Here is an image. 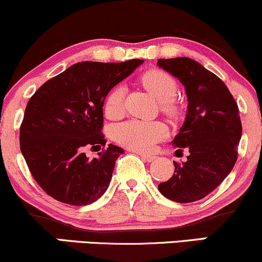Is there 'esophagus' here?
<instances>
[{"label": "esophagus", "instance_id": "esophagus-1", "mask_svg": "<svg viewBox=\"0 0 262 262\" xmlns=\"http://www.w3.org/2000/svg\"><path fill=\"white\" fill-rule=\"evenodd\" d=\"M139 155H140V158L146 162H151L156 159V156H152V155H146V154H139Z\"/></svg>", "mask_w": 262, "mask_h": 262}]
</instances>
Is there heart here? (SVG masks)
Segmentation results:
<instances>
[{
  "label": "heart",
  "mask_w": 262,
  "mask_h": 262,
  "mask_svg": "<svg viewBox=\"0 0 262 262\" xmlns=\"http://www.w3.org/2000/svg\"><path fill=\"white\" fill-rule=\"evenodd\" d=\"M141 83L152 96L162 103V110L172 113L175 107L171 101L175 98L177 83L170 74L158 69L146 71L141 76ZM124 111V89L117 86L107 95L104 101V113L108 118L117 119ZM167 134L166 125L158 121H139L130 119L117 125L113 138L121 145L135 151H150L158 141Z\"/></svg>",
  "instance_id": "b5f03b06"
}]
</instances>
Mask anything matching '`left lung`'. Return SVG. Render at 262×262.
Wrapping results in <instances>:
<instances>
[{
  "mask_svg": "<svg viewBox=\"0 0 262 262\" xmlns=\"http://www.w3.org/2000/svg\"><path fill=\"white\" fill-rule=\"evenodd\" d=\"M158 66L185 86L187 114L171 143L189 151L187 161H173L172 177L158 188L171 201L191 203L209 194L233 170L243 133L239 108L223 81L196 60L159 59Z\"/></svg>",
  "mask_w": 262,
  "mask_h": 262,
  "instance_id": "obj_1",
  "label": "left lung"
}]
</instances>
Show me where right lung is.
<instances>
[{"label":"right lung","mask_w":262,"mask_h":262,"mask_svg":"<svg viewBox=\"0 0 262 262\" xmlns=\"http://www.w3.org/2000/svg\"><path fill=\"white\" fill-rule=\"evenodd\" d=\"M143 62H77L31 97L19 130L20 151L32 176L54 200L87 206L107 191L124 150L110 144L91 160L85 149L106 145L101 133L104 100Z\"/></svg>","instance_id":"1"}]
</instances>
